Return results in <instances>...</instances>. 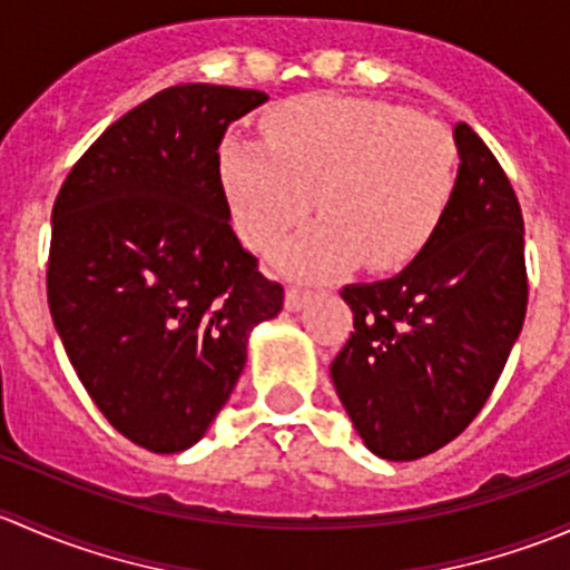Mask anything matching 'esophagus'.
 Listing matches in <instances>:
<instances>
[{"mask_svg": "<svg viewBox=\"0 0 570 570\" xmlns=\"http://www.w3.org/2000/svg\"><path fill=\"white\" fill-rule=\"evenodd\" d=\"M306 301H308V289H303V286H289V289H286V308H289V312L303 308V303Z\"/></svg>", "mask_w": 570, "mask_h": 570, "instance_id": "esophagus-1", "label": "esophagus"}]
</instances>
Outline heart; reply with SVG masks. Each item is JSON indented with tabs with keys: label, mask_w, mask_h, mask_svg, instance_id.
<instances>
[{
	"label": "heart",
	"mask_w": 570,
	"mask_h": 570,
	"mask_svg": "<svg viewBox=\"0 0 570 570\" xmlns=\"http://www.w3.org/2000/svg\"><path fill=\"white\" fill-rule=\"evenodd\" d=\"M262 142L226 137L217 174L234 228L273 250L314 206L320 223L278 262L327 275L364 258L400 269L428 248L458 187L455 137L411 109L353 96H303L264 118Z\"/></svg>",
	"instance_id": "heart-1"
}]
</instances>
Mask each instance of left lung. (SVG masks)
Masks as SVG:
<instances>
[{
  "label": "left lung",
  "instance_id": "8db88e82",
  "mask_svg": "<svg viewBox=\"0 0 570 570\" xmlns=\"http://www.w3.org/2000/svg\"><path fill=\"white\" fill-rule=\"evenodd\" d=\"M444 223L400 275L342 289L353 331L331 364L344 411L386 461L463 433L491 396L530 297L524 217L508 174L469 124Z\"/></svg>",
  "mask_w": 570,
  "mask_h": 570
}]
</instances>
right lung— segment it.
Listing matches in <instances>:
<instances>
[{"label": "right lung", "instance_id": "1", "mask_svg": "<svg viewBox=\"0 0 570 570\" xmlns=\"http://www.w3.org/2000/svg\"><path fill=\"white\" fill-rule=\"evenodd\" d=\"M267 94L189 82L107 126L51 209L46 295L85 392L137 446L200 441L248 336L284 308L239 245L217 174L228 124Z\"/></svg>", "mask_w": 570, "mask_h": 570}]
</instances>
